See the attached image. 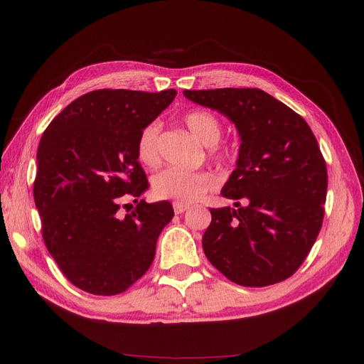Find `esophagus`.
I'll return each instance as SVG.
<instances>
[{"label":"esophagus","mask_w":364,"mask_h":364,"mask_svg":"<svg viewBox=\"0 0 364 364\" xmlns=\"http://www.w3.org/2000/svg\"><path fill=\"white\" fill-rule=\"evenodd\" d=\"M173 208H174V213H176V214H182V213H185L186 209H188L190 206H188V205H185V203H178V202H174V203H173Z\"/></svg>","instance_id":"34e87169"}]
</instances>
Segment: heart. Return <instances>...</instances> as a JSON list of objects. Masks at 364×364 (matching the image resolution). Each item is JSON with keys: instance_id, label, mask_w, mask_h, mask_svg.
I'll list each match as a JSON object with an SVG mask.
<instances>
[{"instance_id": "1", "label": "heart", "mask_w": 364, "mask_h": 364, "mask_svg": "<svg viewBox=\"0 0 364 364\" xmlns=\"http://www.w3.org/2000/svg\"><path fill=\"white\" fill-rule=\"evenodd\" d=\"M186 127L203 146H215L222 126L215 115L208 111H191L183 117ZM161 124L158 121L149 123L139 132L136 142L138 159L147 167H156L161 162L158 136ZM215 181L208 173H194L181 168H168L159 173L153 181V193L158 199H168L178 203H193L199 200L209 190H213Z\"/></svg>"}]
</instances>
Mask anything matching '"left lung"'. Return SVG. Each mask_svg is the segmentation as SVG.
Listing matches in <instances>:
<instances>
[{"mask_svg": "<svg viewBox=\"0 0 364 364\" xmlns=\"http://www.w3.org/2000/svg\"><path fill=\"white\" fill-rule=\"evenodd\" d=\"M183 95L228 117L241 142L237 167L222 188L235 208L209 209L206 258L245 287L290 278L311 250L325 213L326 164L310 126L257 87L185 90Z\"/></svg>", "mask_w": 364, "mask_h": 364, "instance_id": "left-lung-1", "label": "left lung"}]
</instances>
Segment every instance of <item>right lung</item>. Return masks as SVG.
Segmentation results:
<instances>
[{
  "label": "right lung",
  "instance_id": "right-lung-1",
  "mask_svg": "<svg viewBox=\"0 0 364 364\" xmlns=\"http://www.w3.org/2000/svg\"><path fill=\"white\" fill-rule=\"evenodd\" d=\"M176 94L92 91L43 132L33 186L42 237L62 273L83 291L123 293L151 266L161 230L174 215L171 203L139 200L124 218L117 209L123 196L138 201L149 188L138 136Z\"/></svg>",
  "mask_w": 364,
  "mask_h": 364
}]
</instances>
